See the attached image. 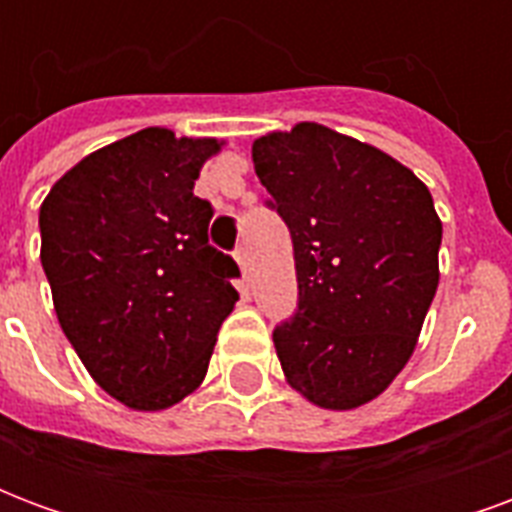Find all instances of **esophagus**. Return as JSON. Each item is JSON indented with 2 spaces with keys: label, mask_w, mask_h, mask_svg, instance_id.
I'll return each instance as SVG.
<instances>
[{
  "label": "esophagus",
  "mask_w": 512,
  "mask_h": 512,
  "mask_svg": "<svg viewBox=\"0 0 512 512\" xmlns=\"http://www.w3.org/2000/svg\"><path fill=\"white\" fill-rule=\"evenodd\" d=\"M235 263H238V268H241L244 279H249V274H252V257H249V252H246V246H241V249L235 252Z\"/></svg>",
  "instance_id": "esophagus-1"
}]
</instances>
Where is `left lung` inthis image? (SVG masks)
<instances>
[{"mask_svg": "<svg viewBox=\"0 0 512 512\" xmlns=\"http://www.w3.org/2000/svg\"><path fill=\"white\" fill-rule=\"evenodd\" d=\"M252 161L293 238L299 310L274 329L285 381L329 411L365 406L406 367L439 288L428 186L321 123L257 136Z\"/></svg>", "mask_w": 512, "mask_h": 512, "instance_id": "left-lung-1", "label": "left lung"}]
</instances>
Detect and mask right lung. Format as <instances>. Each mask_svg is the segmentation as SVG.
<instances>
[{
    "label": "right lung",
    "instance_id": "obj_1",
    "mask_svg": "<svg viewBox=\"0 0 512 512\" xmlns=\"http://www.w3.org/2000/svg\"><path fill=\"white\" fill-rule=\"evenodd\" d=\"M213 136L142 128L84 156L40 205V263L73 351L106 395L164 411L208 373L233 312V257L208 244L194 197Z\"/></svg>",
    "mask_w": 512,
    "mask_h": 512
}]
</instances>
